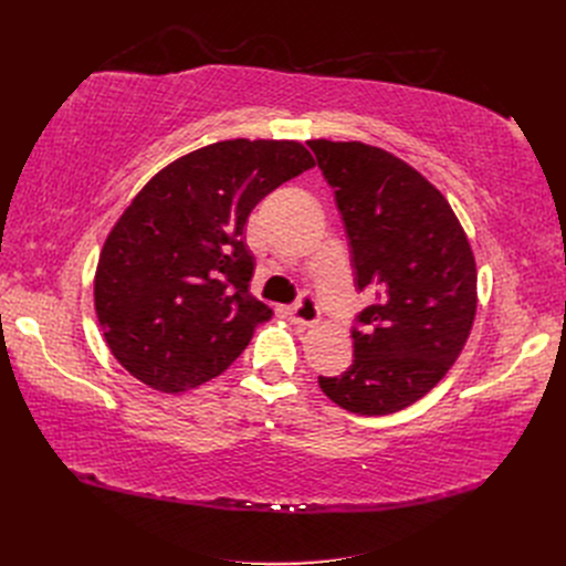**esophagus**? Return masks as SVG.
Instances as JSON below:
<instances>
[{
    "instance_id": "1",
    "label": "esophagus",
    "mask_w": 566,
    "mask_h": 566,
    "mask_svg": "<svg viewBox=\"0 0 566 566\" xmlns=\"http://www.w3.org/2000/svg\"><path fill=\"white\" fill-rule=\"evenodd\" d=\"M289 321L291 325H295V328H312V325L318 321V307L312 295H303L301 303L289 312Z\"/></svg>"
}]
</instances>
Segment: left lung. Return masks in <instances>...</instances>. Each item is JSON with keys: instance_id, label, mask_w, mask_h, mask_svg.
<instances>
[{"instance_id": "left-lung-1", "label": "left lung", "mask_w": 566, "mask_h": 566, "mask_svg": "<svg viewBox=\"0 0 566 566\" xmlns=\"http://www.w3.org/2000/svg\"><path fill=\"white\" fill-rule=\"evenodd\" d=\"M346 224L355 286L374 295L353 331V365L318 376L355 415L408 408L450 371L478 312V265L450 201L385 148L310 139Z\"/></svg>"}]
</instances>
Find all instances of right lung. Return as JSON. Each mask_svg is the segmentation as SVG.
Wrapping results in <instances>:
<instances>
[{"mask_svg":"<svg viewBox=\"0 0 566 566\" xmlns=\"http://www.w3.org/2000/svg\"><path fill=\"white\" fill-rule=\"evenodd\" d=\"M316 163L293 139H224L160 169L107 233L94 277L105 342L130 376L178 395L220 376L273 310L250 293L252 208Z\"/></svg>","mask_w":566,"mask_h":566,"instance_id":"add662e5","label":"right lung"}]
</instances>
